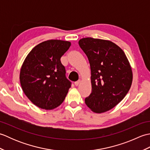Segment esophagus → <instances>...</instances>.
<instances>
[{
  "instance_id": "34e87169",
  "label": "esophagus",
  "mask_w": 150,
  "mask_h": 150,
  "mask_svg": "<svg viewBox=\"0 0 150 150\" xmlns=\"http://www.w3.org/2000/svg\"><path fill=\"white\" fill-rule=\"evenodd\" d=\"M81 80H79V81H77L75 82V86H78L79 84L81 83Z\"/></svg>"
}]
</instances>
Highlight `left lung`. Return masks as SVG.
<instances>
[{"instance_id": "left-lung-1", "label": "left lung", "mask_w": 150, "mask_h": 150, "mask_svg": "<svg viewBox=\"0 0 150 150\" xmlns=\"http://www.w3.org/2000/svg\"><path fill=\"white\" fill-rule=\"evenodd\" d=\"M91 68V93L85 103L93 112L107 111L119 104L132 86V68L125 53L117 44L91 37L79 41Z\"/></svg>"}]
</instances>
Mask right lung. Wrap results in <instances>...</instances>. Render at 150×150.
<instances>
[{"instance_id": "1", "label": "right lung", "mask_w": 150, "mask_h": 150, "mask_svg": "<svg viewBox=\"0 0 150 150\" xmlns=\"http://www.w3.org/2000/svg\"><path fill=\"white\" fill-rule=\"evenodd\" d=\"M70 46L68 41H44L34 47L25 59L20 73L21 87L39 108L53 110L64 100L71 82L66 77L60 58Z\"/></svg>"}]
</instances>
